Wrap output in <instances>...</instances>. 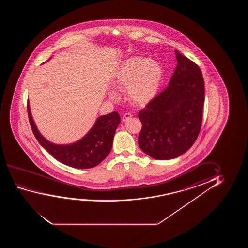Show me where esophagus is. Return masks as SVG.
Returning a JSON list of instances; mask_svg holds the SVG:
<instances>
[{"label":"esophagus","instance_id":"obj_1","mask_svg":"<svg viewBox=\"0 0 248 248\" xmlns=\"http://www.w3.org/2000/svg\"><path fill=\"white\" fill-rule=\"evenodd\" d=\"M132 114L131 113H129V112H126V113H124V115H123L122 117V121L123 122H126L127 120H129L131 117H132Z\"/></svg>","mask_w":248,"mask_h":248}]
</instances>
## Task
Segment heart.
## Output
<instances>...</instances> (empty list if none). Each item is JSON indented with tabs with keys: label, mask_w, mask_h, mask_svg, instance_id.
<instances>
[{
	"label": "heart",
	"mask_w": 248,
	"mask_h": 248,
	"mask_svg": "<svg viewBox=\"0 0 248 248\" xmlns=\"http://www.w3.org/2000/svg\"><path fill=\"white\" fill-rule=\"evenodd\" d=\"M163 68L158 62L133 56L119 66L114 78L116 88L126 89L131 104L144 106L155 98L163 79ZM110 98L118 99V93L109 92Z\"/></svg>",
	"instance_id": "b5f03b06"
}]
</instances>
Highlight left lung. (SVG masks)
Returning a JSON list of instances; mask_svg holds the SVG:
<instances>
[{"label": "left lung", "mask_w": 248, "mask_h": 248, "mask_svg": "<svg viewBox=\"0 0 248 248\" xmlns=\"http://www.w3.org/2000/svg\"><path fill=\"white\" fill-rule=\"evenodd\" d=\"M178 63L169 85L138 113L140 149L157 160L176 158L200 132L205 90L200 68L175 50Z\"/></svg>", "instance_id": "8db88e82"}]
</instances>
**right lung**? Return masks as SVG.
Listing matches in <instances>:
<instances>
[{
  "label": "right lung",
  "instance_id": "right-lung-1",
  "mask_svg": "<svg viewBox=\"0 0 248 248\" xmlns=\"http://www.w3.org/2000/svg\"><path fill=\"white\" fill-rule=\"evenodd\" d=\"M28 114L31 129L40 145L62 163L83 170L98 165L108 156L112 149L116 129L120 124V116L117 112L100 116L81 139L70 144H55L38 130L29 102Z\"/></svg>",
  "mask_w": 248,
  "mask_h": 248
}]
</instances>
